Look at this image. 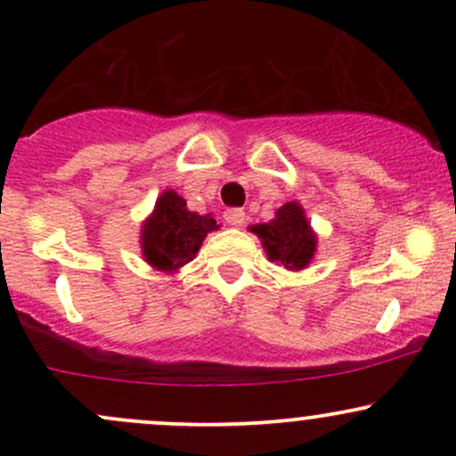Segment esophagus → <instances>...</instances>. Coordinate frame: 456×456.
<instances>
[{
    "label": "esophagus",
    "instance_id": "obj_1",
    "mask_svg": "<svg viewBox=\"0 0 456 456\" xmlns=\"http://www.w3.org/2000/svg\"><path fill=\"white\" fill-rule=\"evenodd\" d=\"M224 221H227V224H232V227H240V224L244 223L246 214L242 208H229V210H224Z\"/></svg>",
    "mask_w": 456,
    "mask_h": 456
}]
</instances>
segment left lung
<instances>
[{"label": "left lung", "mask_w": 456, "mask_h": 456, "mask_svg": "<svg viewBox=\"0 0 456 456\" xmlns=\"http://www.w3.org/2000/svg\"><path fill=\"white\" fill-rule=\"evenodd\" d=\"M253 233L261 238L268 257L289 270L306 268L315 253V235L308 227L305 210L294 201L279 208L274 221L255 224Z\"/></svg>", "instance_id": "1"}]
</instances>
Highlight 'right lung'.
<instances>
[{
	"label": "right lung",
	"mask_w": 456,
	"mask_h": 456,
	"mask_svg": "<svg viewBox=\"0 0 456 456\" xmlns=\"http://www.w3.org/2000/svg\"><path fill=\"white\" fill-rule=\"evenodd\" d=\"M214 229H218V224L210 214L199 216L188 210L177 192L165 191L156 201L150 221L143 224V257L156 270H177L195 257L203 238Z\"/></svg>",
	"instance_id": "obj_1"
}]
</instances>
